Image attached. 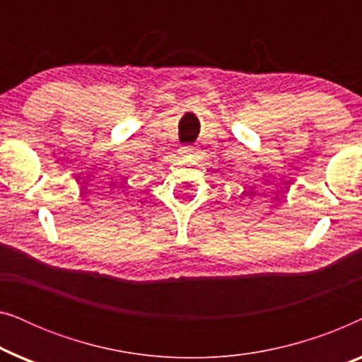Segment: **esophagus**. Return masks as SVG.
I'll list each match as a JSON object with an SVG mask.
<instances>
[{"mask_svg": "<svg viewBox=\"0 0 362 362\" xmlns=\"http://www.w3.org/2000/svg\"><path fill=\"white\" fill-rule=\"evenodd\" d=\"M181 153H182V155H187V156H196L199 151H197V148H194V146H182Z\"/></svg>", "mask_w": 362, "mask_h": 362, "instance_id": "34e87169", "label": "esophagus"}]
</instances>
